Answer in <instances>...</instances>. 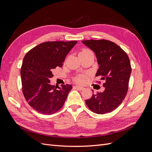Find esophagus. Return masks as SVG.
Masks as SVG:
<instances>
[{
  "label": "esophagus",
  "instance_id": "esophagus-1",
  "mask_svg": "<svg viewBox=\"0 0 152 152\" xmlns=\"http://www.w3.org/2000/svg\"><path fill=\"white\" fill-rule=\"evenodd\" d=\"M74 87L75 89H77L78 90H80V91L84 89V87H82V86H74Z\"/></svg>",
  "mask_w": 152,
  "mask_h": 152
}]
</instances>
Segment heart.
I'll return each instance as SVG.
<instances>
[{
  "label": "heart",
  "instance_id": "b5f03b06",
  "mask_svg": "<svg viewBox=\"0 0 152 152\" xmlns=\"http://www.w3.org/2000/svg\"><path fill=\"white\" fill-rule=\"evenodd\" d=\"M89 52H91L90 50L85 49V50H82V51L80 53H89ZM86 79H87V78H86V75H80L77 76L75 78V81L77 82H79V83L82 84V83H84V82H85Z\"/></svg>",
  "mask_w": 152,
  "mask_h": 152
}]
</instances>
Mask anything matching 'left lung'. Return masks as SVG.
<instances>
[{
	"label": "left lung",
	"mask_w": 152,
	"mask_h": 152,
	"mask_svg": "<svg viewBox=\"0 0 152 152\" xmlns=\"http://www.w3.org/2000/svg\"><path fill=\"white\" fill-rule=\"evenodd\" d=\"M94 52L99 68L96 76L104 80L103 93L93 94L86 100L87 107L96 113H110L120 105L126 96L131 73L129 58L115 43L107 40L82 41Z\"/></svg>",
	"instance_id": "1"
}]
</instances>
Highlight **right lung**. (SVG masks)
Here are the masks:
<instances>
[{"label":"right lung","mask_w":152,"mask_h":152,"mask_svg":"<svg viewBox=\"0 0 152 152\" xmlns=\"http://www.w3.org/2000/svg\"><path fill=\"white\" fill-rule=\"evenodd\" d=\"M77 41L45 42L30 50L24 57L21 68L22 91L31 107L40 113L51 115L65 103L70 84L61 87L50 84L53 70L61 67L68 53Z\"/></svg>","instance_id":"1"}]
</instances>
